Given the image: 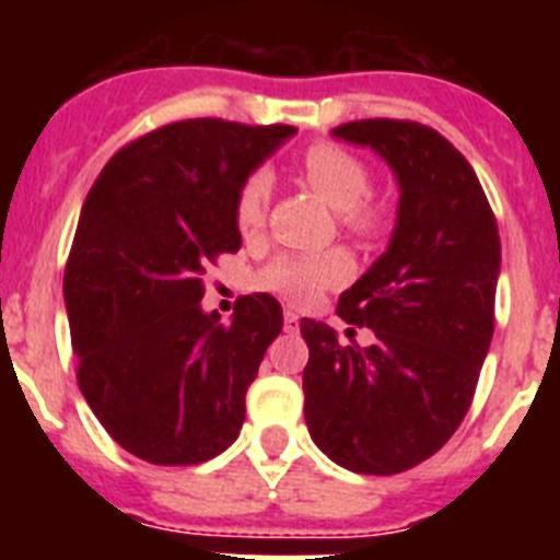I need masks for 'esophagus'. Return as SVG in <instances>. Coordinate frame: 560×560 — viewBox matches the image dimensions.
Wrapping results in <instances>:
<instances>
[{
  "instance_id": "34e87169",
  "label": "esophagus",
  "mask_w": 560,
  "mask_h": 560,
  "mask_svg": "<svg viewBox=\"0 0 560 560\" xmlns=\"http://www.w3.org/2000/svg\"><path fill=\"white\" fill-rule=\"evenodd\" d=\"M283 328L285 330H296V328H300V314H294V311H285V314H283Z\"/></svg>"
}]
</instances>
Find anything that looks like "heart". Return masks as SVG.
<instances>
[{"instance_id":"obj_1","label":"heart","mask_w":560,"mask_h":560,"mask_svg":"<svg viewBox=\"0 0 560 560\" xmlns=\"http://www.w3.org/2000/svg\"><path fill=\"white\" fill-rule=\"evenodd\" d=\"M303 176L311 190L339 212V221L353 235L368 237L381 226V212L370 207V171L353 153L336 145H314L303 156ZM271 179L266 171L249 173L235 196V224L241 235H255L266 221ZM350 271L345 252H323V255H280L257 275V285L285 296L291 303H308L328 285L341 283Z\"/></svg>"}]
</instances>
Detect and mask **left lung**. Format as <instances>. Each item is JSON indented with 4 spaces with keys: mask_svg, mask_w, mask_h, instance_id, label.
Wrapping results in <instances>:
<instances>
[{
    "mask_svg": "<svg viewBox=\"0 0 560 560\" xmlns=\"http://www.w3.org/2000/svg\"><path fill=\"white\" fill-rule=\"evenodd\" d=\"M330 137L378 153L400 199L387 252L339 296L341 319L373 330V345L300 323L305 423L336 465L389 477L446 446L471 407L502 246L477 173L434 128L359 120Z\"/></svg>",
    "mask_w": 560,
    "mask_h": 560,
    "instance_id": "left-lung-1",
    "label": "left lung"
}]
</instances>
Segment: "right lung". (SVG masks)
I'll return each mask as SVG.
<instances>
[{
    "instance_id": "right-lung-1",
    "label": "right lung",
    "mask_w": 560,
    "mask_h": 560,
    "mask_svg": "<svg viewBox=\"0 0 560 560\" xmlns=\"http://www.w3.org/2000/svg\"><path fill=\"white\" fill-rule=\"evenodd\" d=\"M294 133L171 122L114 153L83 201L63 271L78 387L133 457L207 463L244 427L246 389L283 308L246 294L221 325L201 308L205 269L241 249L237 190Z\"/></svg>"
}]
</instances>
